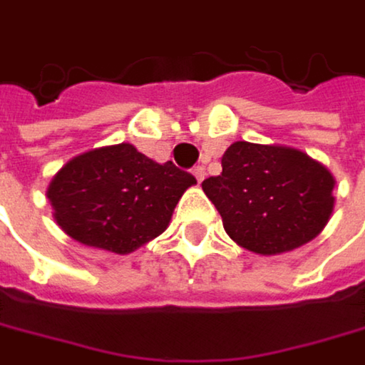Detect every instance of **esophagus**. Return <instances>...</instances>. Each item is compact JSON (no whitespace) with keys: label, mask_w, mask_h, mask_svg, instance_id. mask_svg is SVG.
I'll list each match as a JSON object with an SVG mask.
<instances>
[{"label":"esophagus","mask_w":365,"mask_h":365,"mask_svg":"<svg viewBox=\"0 0 365 365\" xmlns=\"http://www.w3.org/2000/svg\"><path fill=\"white\" fill-rule=\"evenodd\" d=\"M192 173H194V178L198 180V183H200V182H202V180H205V167H202V165H198V167H194V169H192Z\"/></svg>","instance_id":"esophagus-1"}]
</instances>
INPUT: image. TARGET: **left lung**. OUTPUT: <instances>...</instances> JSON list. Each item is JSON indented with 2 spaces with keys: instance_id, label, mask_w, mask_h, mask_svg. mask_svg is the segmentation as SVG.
<instances>
[{
  "instance_id": "8db88e82",
  "label": "left lung",
  "mask_w": 365,
  "mask_h": 365,
  "mask_svg": "<svg viewBox=\"0 0 365 365\" xmlns=\"http://www.w3.org/2000/svg\"><path fill=\"white\" fill-rule=\"evenodd\" d=\"M223 171L202 182L232 240L259 255L297 249L324 230L334 209V180L307 154L236 142Z\"/></svg>"
}]
</instances>
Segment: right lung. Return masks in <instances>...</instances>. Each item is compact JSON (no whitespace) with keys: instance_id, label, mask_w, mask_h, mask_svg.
<instances>
[{"instance_id":"obj_1","label":"right lung","mask_w":365,"mask_h":365,"mask_svg":"<svg viewBox=\"0 0 365 365\" xmlns=\"http://www.w3.org/2000/svg\"><path fill=\"white\" fill-rule=\"evenodd\" d=\"M196 178L171 160L154 163L131 144L91 150L68 160L48 198L58 225L77 242L131 252L163 234Z\"/></svg>"}]
</instances>
